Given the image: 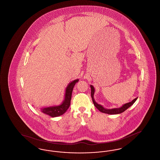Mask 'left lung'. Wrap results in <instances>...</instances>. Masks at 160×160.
Returning <instances> with one entry per match:
<instances>
[{
    "label": "left lung",
    "instance_id": "obj_1",
    "mask_svg": "<svg viewBox=\"0 0 160 160\" xmlns=\"http://www.w3.org/2000/svg\"><path fill=\"white\" fill-rule=\"evenodd\" d=\"M90 86H91V89L92 99V101H93L94 106L96 107L97 108V109H98V110H99L101 112L104 113H106V114H117L122 113V112H125L127 108H128L129 107L131 106L136 102V101L137 100V98H138L137 97L136 98L133 99L132 101H131V102L122 105V106L121 107H119V108H112V109L106 108L98 104L95 101L94 97H93L94 96V93H95V88H94V87L92 85H91Z\"/></svg>",
    "mask_w": 160,
    "mask_h": 160
}]
</instances>
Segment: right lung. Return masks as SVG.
I'll list each match as a JSON object with an SVG mask.
<instances>
[{
    "label": "right lung",
    "instance_id": "add662e5",
    "mask_svg": "<svg viewBox=\"0 0 160 160\" xmlns=\"http://www.w3.org/2000/svg\"><path fill=\"white\" fill-rule=\"evenodd\" d=\"M78 79L74 80L68 84L65 89L64 99L60 105L43 107L41 108V111L43 113L49 115L53 118L64 114L70 106L72 90L75 84L78 82Z\"/></svg>",
    "mask_w": 160,
    "mask_h": 160
}]
</instances>
